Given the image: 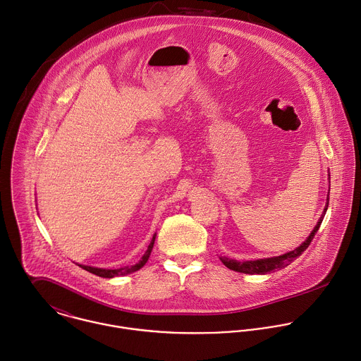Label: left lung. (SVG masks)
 <instances>
[{
	"label": "left lung",
	"instance_id": "8db88e82",
	"mask_svg": "<svg viewBox=\"0 0 361 361\" xmlns=\"http://www.w3.org/2000/svg\"><path fill=\"white\" fill-rule=\"evenodd\" d=\"M329 176V183H331V175L328 173ZM329 190H331V185H329ZM329 190H328V197H326V206L324 209V213L322 216L319 217L317 226L314 227V230L311 231V234L307 237V240H304L300 246H297L295 249L290 250V252H286L280 256H273V257H264V259H255V260H242L238 262L235 259H230L227 256H220V260L231 270H235V271H240V273H245V274H267L270 271H274L276 269H283L286 267L287 264H290L294 259H297L311 243V240H314L317 231L319 230V226L324 220V216L328 210V204H329Z\"/></svg>",
	"mask_w": 361,
	"mask_h": 361
}]
</instances>
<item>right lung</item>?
Returning <instances> with one entry per match:
<instances>
[{
	"mask_svg": "<svg viewBox=\"0 0 361 361\" xmlns=\"http://www.w3.org/2000/svg\"><path fill=\"white\" fill-rule=\"evenodd\" d=\"M157 234H154L151 243L148 245L145 253L141 256V259L133 264V266H124V267H119V269H102V267H94V266H87V264H78L80 267H82L84 270L92 273V274H97L99 277H105V279H112V277H116V276H126V274H130V273H134L137 270H140L148 260L149 255H151V250H152V246H154V240H155Z\"/></svg>",
	"mask_w": 361,
	"mask_h": 361,
	"instance_id": "obj_1",
	"label": "right lung"
}]
</instances>
